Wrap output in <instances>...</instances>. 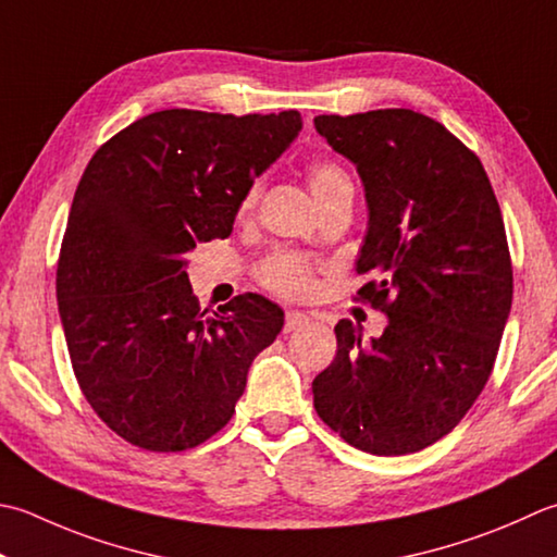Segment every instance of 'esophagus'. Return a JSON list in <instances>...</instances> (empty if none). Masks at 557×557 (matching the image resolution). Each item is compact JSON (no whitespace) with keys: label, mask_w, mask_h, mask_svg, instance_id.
I'll return each mask as SVG.
<instances>
[{"label":"esophagus","mask_w":557,"mask_h":557,"mask_svg":"<svg viewBox=\"0 0 557 557\" xmlns=\"http://www.w3.org/2000/svg\"><path fill=\"white\" fill-rule=\"evenodd\" d=\"M309 323V315L307 313H299V311H287L285 315V333H292L301 329V325Z\"/></svg>","instance_id":"obj_1"}]
</instances>
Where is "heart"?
Here are the masks:
<instances>
[{
	"instance_id": "b5f03b06",
	"label": "heart",
	"mask_w": 557,
	"mask_h": 557,
	"mask_svg": "<svg viewBox=\"0 0 557 557\" xmlns=\"http://www.w3.org/2000/svg\"><path fill=\"white\" fill-rule=\"evenodd\" d=\"M311 190L319 200L321 210L331 202L343 198H352V178L341 163L331 159H319L309 166ZM260 200V183H250L244 193L238 214L248 216ZM256 277L260 285L272 294H280L285 299H304L313 289V260L297 250H272L256 268Z\"/></svg>"
}]
</instances>
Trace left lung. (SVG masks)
I'll use <instances>...</instances> for the list:
<instances>
[{
	"label": "left lung",
	"instance_id": "left-lung-1",
	"mask_svg": "<svg viewBox=\"0 0 557 557\" xmlns=\"http://www.w3.org/2000/svg\"><path fill=\"white\" fill-rule=\"evenodd\" d=\"M313 123L364 183L357 272L374 280L357 299L388 315L372 345L352 321L335 325L313 408L355 449L420 451L463 420L493 374L515 289L503 212L481 159L437 120L384 108Z\"/></svg>",
	"mask_w": 557,
	"mask_h": 557
}]
</instances>
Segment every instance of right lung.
Returning a JSON list of instances; mask_svg holds the SVG:
<instances>
[{"mask_svg": "<svg viewBox=\"0 0 557 557\" xmlns=\"http://www.w3.org/2000/svg\"><path fill=\"white\" fill-rule=\"evenodd\" d=\"M299 129V111L171 108L98 147L76 185L58 260L64 341L84 398L133 446L210 440L282 331L285 313L253 292L202 311L185 256L232 234L248 185Z\"/></svg>", "mask_w": 557, "mask_h": 557, "instance_id": "1", "label": "right lung"}]
</instances>
